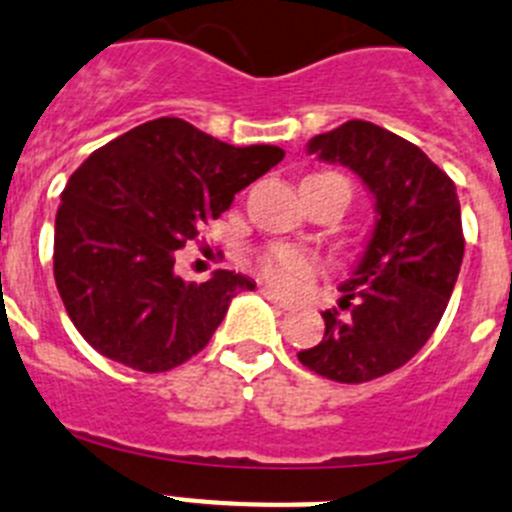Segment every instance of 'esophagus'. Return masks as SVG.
<instances>
[{"label":"esophagus","instance_id":"obj_1","mask_svg":"<svg viewBox=\"0 0 512 512\" xmlns=\"http://www.w3.org/2000/svg\"><path fill=\"white\" fill-rule=\"evenodd\" d=\"M260 293H262V296H265L270 303H275V306H278V308H283V311H290V308H293V303L285 301V298L280 296V293H275L273 288H262Z\"/></svg>","mask_w":512,"mask_h":512}]
</instances>
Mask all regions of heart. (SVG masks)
<instances>
[{"label":"heart","instance_id":"b5f03b06","mask_svg":"<svg viewBox=\"0 0 512 512\" xmlns=\"http://www.w3.org/2000/svg\"><path fill=\"white\" fill-rule=\"evenodd\" d=\"M257 267L267 283L280 290H290L316 273V257L301 247L273 245L262 252Z\"/></svg>","mask_w":512,"mask_h":512}]
</instances>
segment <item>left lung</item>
I'll use <instances>...</instances> for the list:
<instances>
[{"mask_svg": "<svg viewBox=\"0 0 512 512\" xmlns=\"http://www.w3.org/2000/svg\"><path fill=\"white\" fill-rule=\"evenodd\" d=\"M308 153L354 170L375 199V229L324 339L301 365L336 382H370L403 367L434 334L464 257L457 186L421 147L349 119L316 135Z\"/></svg>", "mask_w": 512, "mask_h": 512, "instance_id": "left-lung-1", "label": "left lung"}]
</instances>
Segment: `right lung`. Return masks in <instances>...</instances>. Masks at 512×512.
Here are the masks:
<instances>
[{
	"label": "right lung",
	"mask_w": 512,
	"mask_h": 512,
	"mask_svg": "<svg viewBox=\"0 0 512 512\" xmlns=\"http://www.w3.org/2000/svg\"><path fill=\"white\" fill-rule=\"evenodd\" d=\"M283 155L275 145H227L178 117L94 150L68 178L55 214L53 275L78 334L140 372L173 370L199 354L232 298L255 283L232 270L186 283L173 267L176 250Z\"/></svg>",
	"instance_id": "1"
}]
</instances>
